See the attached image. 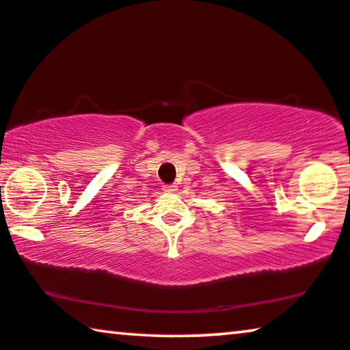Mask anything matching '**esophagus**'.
<instances>
[{
  "label": "esophagus",
  "instance_id": "1",
  "mask_svg": "<svg viewBox=\"0 0 350 350\" xmlns=\"http://www.w3.org/2000/svg\"><path fill=\"white\" fill-rule=\"evenodd\" d=\"M177 190V185H163V191L174 193Z\"/></svg>",
  "mask_w": 350,
  "mask_h": 350
}]
</instances>
